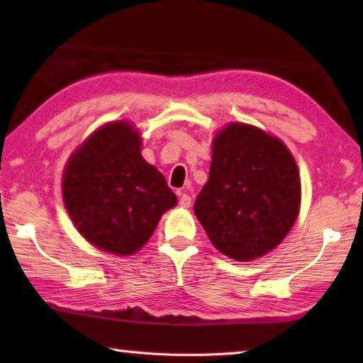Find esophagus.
I'll return each instance as SVG.
<instances>
[{
    "mask_svg": "<svg viewBox=\"0 0 363 363\" xmlns=\"http://www.w3.org/2000/svg\"><path fill=\"white\" fill-rule=\"evenodd\" d=\"M179 205H181L182 208H189L190 205H192V199H190V195L182 194L181 199H179Z\"/></svg>",
    "mask_w": 363,
    "mask_h": 363,
    "instance_id": "esophagus-1",
    "label": "esophagus"
}]
</instances>
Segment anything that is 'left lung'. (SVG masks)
<instances>
[{"mask_svg":"<svg viewBox=\"0 0 363 363\" xmlns=\"http://www.w3.org/2000/svg\"><path fill=\"white\" fill-rule=\"evenodd\" d=\"M299 203L296 162L280 139L245 123L213 139L210 177L194 211L220 253L242 262L269 253L291 230Z\"/></svg>","mask_w":363,"mask_h":363,"instance_id":"1","label":"left lung"}]
</instances>
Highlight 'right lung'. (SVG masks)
I'll list each match as a JSON object with an SVG mask.
<instances>
[{
  "mask_svg": "<svg viewBox=\"0 0 363 363\" xmlns=\"http://www.w3.org/2000/svg\"><path fill=\"white\" fill-rule=\"evenodd\" d=\"M62 195L78 232L102 251L128 256L149 240L177 196L140 155L131 123H107L73 152Z\"/></svg>",
  "mask_w": 363,
  "mask_h": 363,
  "instance_id": "1",
  "label": "right lung"
}]
</instances>
